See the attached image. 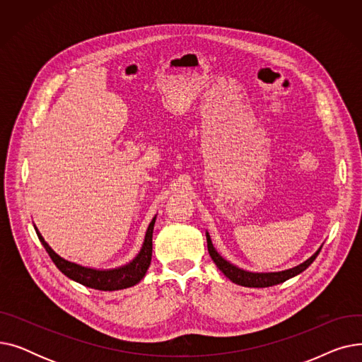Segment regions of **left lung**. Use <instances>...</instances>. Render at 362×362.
<instances>
[{
    "mask_svg": "<svg viewBox=\"0 0 362 362\" xmlns=\"http://www.w3.org/2000/svg\"><path fill=\"white\" fill-rule=\"evenodd\" d=\"M206 236V246H208V252H210L213 261L216 262L217 269L227 277L230 279L233 283L239 284V286H245V288H269V286H274V284L286 281L288 279H292L295 276H298L299 273H302L303 270H307L310 265L313 264V261L317 258V255L321 251V246L318 248V251L311 255L307 261H303L302 264L296 265L293 269L289 270H283V272H274V273H254V272H246L243 269L236 267L235 264L229 262L227 259H224L214 248V245L211 242L210 233L205 232Z\"/></svg>",
    "mask_w": 362,
    "mask_h": 362,
    "instance_id": "1",
    "label": "left lung"
}]
</instances>
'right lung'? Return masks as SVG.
Listing matches in <instances>:
<instances>
[{
    "label": "right lung",
    "instance_id": "obj_1",
    "mask_svg": "<svg viewBox=\"0 0 362 362\" xmlns=\"http://www.w3.org/2000/svg\"><path fill=\"white\" fill-rule=\"evenodd\" d=\"M156 218H157V216L151 220V223L148 226L146 233H145V239H144V243H142V248L138 252V255L133 258L130 262H127L124 265H120V267L107 269V270L90 269V267H85V265L64 259L45 242V239L42 238L40 230L36 229V226H33V227H35L37 238H40L41 243L44 245L45 251L51 257L52 262L57 265V269H59L64 276H67L69 279L78 281V283L83 284V286L90 288V289L119 291V289H126V288H130V286H135V284H138L144 279V276H145V273L149 267V264H151L152 232H154Z\"/></svg>",
    "mask_w": 362,
    "mask_h": 362
}]
</instances>
